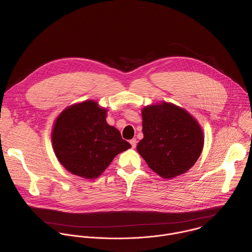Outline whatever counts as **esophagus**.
<instances>
[{"instance_id": "obj_1", "label": "esophagus", "mask_w": 252, "mask_h": 252, "mask_svg": "<svg viewBox=\"0 0 252 252\" xmlns=\"http://www.w3.org/2000/svg\"><path fill=\"white\" fill-rule=\"evenodd\" d=\"M130 144H131L133 148H135L136 145H137V140H136V139H132V140L130 141Z\"/></svg>"}]
</instances>
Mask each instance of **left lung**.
<instances>
[{
    "instance_id": "1",
    "label": "left lung",
    "mask_w": 252,
    "mask_h": 252,
    "mask_svg": "<svg viewBox=\"0 0 252 252\" xmlns=\"http://www.w3.org/2000/svg\"><path fill=\"white\" fill-rule=\"evenodd\" d=\"M144 139L137 146L148 167L163 179L186 173L200 157L204 134L194 117L171 103L142 110Z\"/></svg>"
}]
</instances>
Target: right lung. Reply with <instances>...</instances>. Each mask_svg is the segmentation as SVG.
<instances>
[{
  "instance_id": "right-lung-1",
  "label": "right lung",
  "mask_w": 252,
  "mask_h": 252,
  "mask_svg": "<svg viewBox=\"0 0 252 252\" xmlns=\"http://www.w3.org/2000/svg\"><path fill=\"white\" fill-rule=\"evenodd\" d=\"M107 109L85 101L64 109L51 135L59 162L73 175L87 180L100 177L113 158L131 147L120 132L107 123Z\"/></svg>"
}]
</instances>
